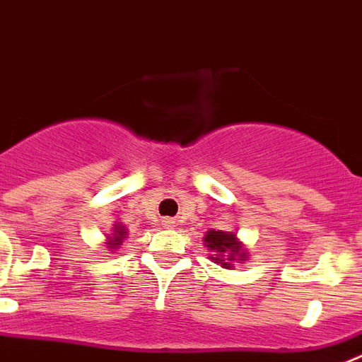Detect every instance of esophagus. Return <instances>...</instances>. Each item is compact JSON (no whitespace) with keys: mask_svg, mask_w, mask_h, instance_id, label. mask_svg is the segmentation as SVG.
<instances>
[{"mask_svg":"<svg viewBox=\"0 0 362 362\" xmlns=\"http://www.w3.org/2000/svg\"><path fill=\"white\" fill-rule=\"evenodd\" d=\"M173 224H175V220H173V218H163L162 220L163 228H173Z\"/></svg>","mask_w":362,"mask_h":362,"instance_id":"34e87169","label":"esophagus"}]
</instances>
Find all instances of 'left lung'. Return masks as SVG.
I'll return each mask as SVG.
<instances>
[{"instance_id":"left-lung-1","label":"left lung","mask_w":362,"mask_h":362,"mask_svg":"<svg viewBox=\"0 0 362 362\" xmlns=\"http://www.w3.org/2000/svg\"><path fill=\"white\" fill-rule=\"evenodd\" d=\"M204 246L215 253L211 255V260L220 264L222 268L231 269L233 268L235 260H246L247 255L242 244L238 242L237 235L229 233V231H215L209 229L204 237Z\"/></svg>"}]
</instances>
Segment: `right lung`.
<instances>
[{
  "label": "right lung",
  "instance_id": "obj_1",
  "mask_svg": "<svg viewBox=\"0 0 362 362\" xmlns=\"http://www.w3.org/2000/svg\"><path fill=\"white\" fill-rule=\"evenodd\" d=\"M124 238H127V229H125V226L122 224H115V228H112V235L111 237H107V247L109 250H118V247L122 246V242H124Z\"/></svg>",
  "mask_w": 362,
  "mask_h": 362
}]
</instances>
